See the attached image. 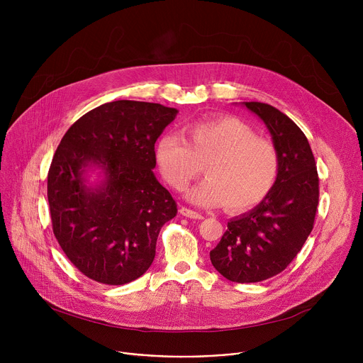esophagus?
Segmentation results:
<instances>
[{
    "instance_id": "esophagus-1",
    "label": "esophagus",
    "mask_w": 363,
    "mask_h": 363,
    "mask_svg": "<svg viewBox=\"0 0 363 363\" xmlns=\"http://www.w3.org/2000/svg\"><path fill=\"white\" fill-rule=\"evenodd\" d=\"M179 214H181V216H184V217L192 218V220H202V218H203L199 213L192 211V210L186 208V206H181V208H179Z\"/></svg>"
}]
</instances>
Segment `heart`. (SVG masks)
<instances>
[{"mask_svg": "<svg viewBox=\"0 0 363 363\" xmlns=\"http://www.w3.org/2000/svg\"><path fill=\"white\" fill-rule=\"evenodd\" d=\"M188 142L177 135L158 139L155 157L167 184L184 191L201 172L186 199L199 206L223 203L228 211H244L260 203L279 174V155L272 142L233 116L196 121L185 128Z\"/></svg>", "mask_w": 363, "mask_h": 363, "instance_id": "obj_1", "label": "heart"}]
</instances>
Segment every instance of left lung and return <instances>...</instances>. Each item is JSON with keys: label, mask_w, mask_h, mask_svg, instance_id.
Returning a JSON list of instances; mask_svg holds the SVG:
<instances>
[{"label": "left lung", "mask_w": 363, "mask_h": 363, "mask_svg": "<svg viewBox=\"0 0 363 363\" xmlns=\"http://www.w3.org/2000/svg\"><path fill=\"white\" fill-rule=\"evenodd\" d=\"M242 106L269 129L279 155V174L260 203L228 221L210 258L227 280L257 283L281 273L312 233L319 177L307 138L289 116L267 103L242 101Z\"/></svg>", "instance_id": "left-lung-1"}]
</instances>
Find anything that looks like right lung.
I'll return each instance as SVG.
<instances>
[{
    "mask_svg": "<svg viewBox=\"0 0 363 363\" xmlns=\"http://www.w3.org/2000/svg\"><path fill=\"white\" fill-rule=\"evenodd\" d=\"M178 111L160 103L116 100L76 121L63 136L47 177L53 233L86 277L121 286L152 264L177 202L153 174L155 142ZM102 181L91 186L89 170Z\"/></svg>",
    "mask_w": 363,
    "mask_h": 363,
    "instance_id": "obj_1",
    "label": "right lung"
}]
</instances>
